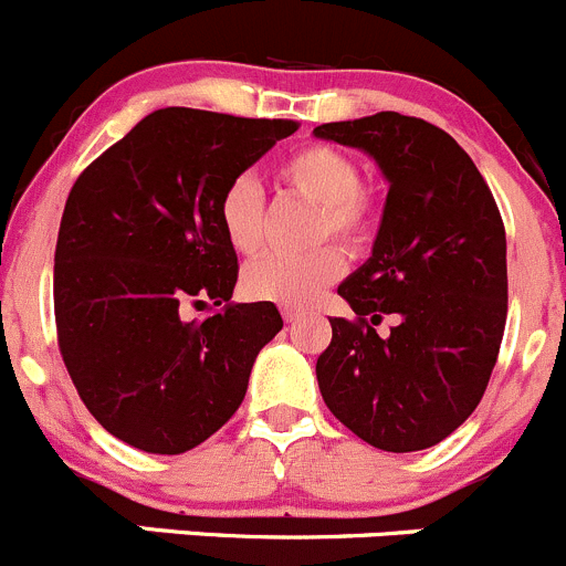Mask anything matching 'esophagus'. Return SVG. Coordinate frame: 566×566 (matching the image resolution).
<instances>
[{
    "mask_svg": "<svg viewBox=\"0 0 566 566\" xmlns=\"http://www.w3.org/2000/svg\"><path fill=\"white\" fill-rule=\"evenodd\" d=\"M283 319H286V322H297L300 319V311L297 308H289V305H286V308H283Z\"/></svg>",
    "mask_w": 566,
    "mask_h": 566,
    "instance_id": "1",
    "label": "esophagus"
}]
</instances>
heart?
I'll return each mask as SVG.
<instances>
[{
    "instance_id": "b5f03b06",
    "label": "heart",
    "mask_w": 566,
    "mask_h": 566,
    "mask_svg": "<svg viewBox=\"0 0 566 566\" xmlns=\"http://www.w3.org/2000/svg\"><path fill=\"white\" fill-rule=\"evenodd\" d=\"M280 182L289 191L316 202L314 239L342 241L349 250H364L380 224V202L360 186V166L353 155L331 144H303L280 160ZM217 222L224 241L239 255H252L263 244V193L252 177L241 175L224 186L217 206ZM342 252L336 247H314L308 252L261 255L241 274L247 297L280 305H305L342 274Z\"/></svg>"
}]
</instances>
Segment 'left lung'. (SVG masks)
<instances>
[{
  "label": "left lung",
  "mask_w": 566,
  "mask_h": 566,
  "mask_svg": "<svg viewBox=\"0 0 566 566\" xmlns=\"http://www.w3.org/2000/svg\"><path fill=\"white\" fill-rule=\"evenodd\" d=\"M316 138L367 153L389 180L373 255L338 294L316 380L333 417L386 453L448 439L478 408L509 314L505 228L470 155L395 111L331 122ZM396 316L389 337L374 327Z\"/></svg>",
  "instance_id": "obj_1"
}]
</instances>
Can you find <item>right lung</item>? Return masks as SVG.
Instances as JSON below:
<instances>
[{"mask_svg": "<svg viewBox=\"0 0 566 566\" xmlns=\"http://www.w3.org/2000/svg\"><path fill=\"white\" fill-rule=\"evenodd\" d=\"M297 127L164 107L72 186L55 247L57 344L80 400L130 448L177 455L217 433L283 327L274 303H230L239 258L217 206ZM202 302L223 308L186 321Z\"/></svg>", "mask_w": 566, "mask_h": 566, "instance_id": "1", "label": "right lung"}]
</instances>
